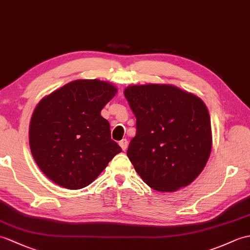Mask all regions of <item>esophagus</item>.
<instances>
[{
  "label": "esophagus",
  "instance_id": "esophagus-1",
  "mask_svg": "<svg viewBox=\"0 0 250 250\" xmlns=\"http://www.w3.org/2000/svg\"><path fill=\"white\" fill-rule=\"evenodd\" d=\"M127 144H129V143H127V141H126L125 138V139H123V141H120V142H119V146L121 147V149L124 150V151H125L126 148H127Z\"/></svg>",
  "mask_w": 250,
  "mask_h": 250
}]
</instances>
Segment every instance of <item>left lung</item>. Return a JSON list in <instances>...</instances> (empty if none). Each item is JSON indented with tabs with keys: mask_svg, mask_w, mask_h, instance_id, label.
I'll use <instances>...</instances> for the list:
<instances>
[{
	"mask_svg": "<svg viewBox=\"0 0 250 250\" xmlns=\"http://www.w3.org/2000/svg\"><path fill=\"white\" fill-rule=\"evenodd\" d=\"M125 97L136 117V135L126 155L143 181L159 191H176L200 175L212 149L204 101L173 85H132Z\"/></svg>",
	"mask_w": 250,
	"mask_h": 250,
	"instance_id": "8db88e82",
	"label": "left lung"
}]
</instances>
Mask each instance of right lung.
<instances>
[{"mask_svg": "<svg viewBox=\"0 0 250 250\" xmlns=\"http://www.w3.org/2000/svg\"><path fill=\"white\" fill-rule=\"evenodd\" d=\"M117 88L100 80H77L44 97L30 124V148L51 181L68 189L89 185L121 152L102 108Z\"/></svg>", "mask_w": 250, "mask_h": 250, "instance_id": "1", "label": "right lung"}]
</instances>
